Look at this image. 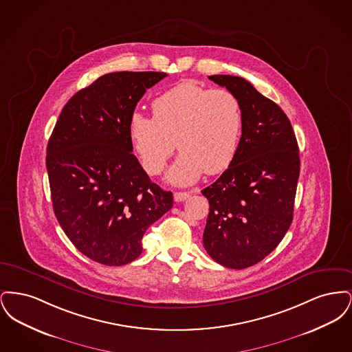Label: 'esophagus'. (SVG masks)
<instances>
[{
  "instance_id": "obj_1",
  "label": "esophagus",
  "mask_w": 352,
  "mask_h": 352,
  "mask_svg": "<svg viewBox=\"0 0 352 352\" xmlns=\"http://www.w3.org/2000/svg\"><path fill=\"white\" fill-rule=\"evenodd\" d=\"M190 197V194L188 192H186V191H179V192H174V201H184Z\"/></svg>"
}]
</instances>
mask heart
I'll return each mask as SVG.
<instances>
[{
	"label": "heart",
	"mask_w": 352,
	"mask_h": 352,
	"mask_svg": "<svg viewBox=\"0 0 352 352\" xmlns=\"http://www.w3.org/2000/svg\"><path fill=\"white\" fill-rule=\"evenodd\" d=\"M153 118L135 112L129 137L141 164L158 174L175 149L182 151L168 170L171 184H192L201 173L228 168L237 151L243 109L232 91L210 89L194 82L171 87L151 102Z\"/></svg>",
	"instance_id": "heart-1"
}]
</instances>
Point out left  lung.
<instances>
[{
  "label": "left lung",
  "instance_id": "obj_1",
  "mask_svg": "<svg viewBox=\"0 0 352 352\" xmlns=\"http://www.w3.org/2000/svg\"><path fill=\"white\" fill-rule=\"evenodd\" d=\"M208 79L239 98L243 128L231 165L201 190L210 203L203 245L220 265L248 268L276 250L292 224L298 144L284 111L248 80L231 75Z\"/></svg>",
  "mask_w": 352,
  "mask_h": 352
}]
</instances>
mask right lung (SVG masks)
I'll use <instances>...</instances> for the list:
<instances>
[{"label": "right lung", "mask_w": 352, "mask_h": 352, "mask_svg": "<svg viewBox=\"0 0 352 352\" xmlns=\"http://www.w3.org/2000/svg\"><path fill=\"white\" fill-rule=\"evenodd\" d=\"M165 72H111L63 107L47 144L55 217L88 258L118 267L142 252V236L173 207L132 154L129 120Z\"/></svg>", "instance_id": "obj_1"}]
</instances>
